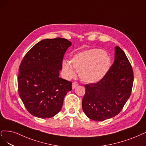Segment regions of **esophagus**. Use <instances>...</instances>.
<instances>
[{
  "instance_id": "34e87169",
  "label": "esophagus",
  "mask_w": 146,
  "mask_h": 146,
  "mask_svg": "<svg viewBox=\"0 0 146 146\" xmlns=\"http://www.w3.org/2000/svg\"><path fill=\"white\" fill-rule=\"evenodd\" d=\"M78 86V83L77 82H73L72 83V88L74 89V88H76Z\"/></svg>"
}]
</instances>
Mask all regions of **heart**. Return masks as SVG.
<instances>
[{
    "label": "heart",
    "instance_id": "b5f03b06",
    "mask_svg": "<svg viewBox=\"0 0 146 146\" xmlns=\"http://www.w3.org/2000/svg\"><path fill=\"white\" fill-rule=\"evenodd\" d=\"M70 63L64 61L62 68L68 78L74 76L73 67L79 72L82 81L94 83L105 76L110 67L111 59L106 51L100 49H89L74 54Z\"/></svg>",
    "mask_w": 146,
    "mask_h": 146
}]
</instances>
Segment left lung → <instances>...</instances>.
I'll use <instances>...</instances> for the list:
<instances>
[{"mask_svg":"<svg viewBox=\"0 0 146 146\" xmlns=\"http://www.w3.org/2000/svg\"><path fill=\"white\" fill-rule=\"evenodd\" d=\"M114 62L105 76L96 83L86 84L82 101L88 117L104 121L117 115L123 109L132 90L133 72L125 54L115 46Z\"/></svg>","mask_w":146,"mask_h":146,"instance_id":"left-lung-1","label":"left lung"}]
</instances>
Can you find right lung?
<instances>
[{"instance_id":"obj_1","label":"right lung","mask_w":146,"mask_h":146,"mask_svg":"<svg viewBox=\"0 0 146 146\" xmlns=\"http://www.w3.org/2000/svg\"><path fill=\"white\" fill-rule=\"evenodd\" d=\"M72 42L56 37L42 40L28 51L19 68L18 92L27 110L40 118L60 111L72 82L59 78L65 53Z\"/></svg>"}]
</instances>
